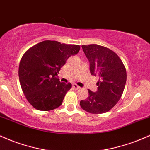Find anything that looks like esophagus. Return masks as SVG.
<instances>
[{"label":"esophagus","mask_w":150,"mask_h":150,"mask_svg":"<svg viewBox=\"0 0 150 150\" xmlns=\"http://www.w3.org/2000/svg\"><path fill=\"white\" fill-rule=\"evenodd\" d=\"M72 87H73V88H74L75 90H78V89H79V88H80V87L79 86L77 85L76 83H74L73 85H72Z\"/></svg>","instance_id":"1"}]
</instances>
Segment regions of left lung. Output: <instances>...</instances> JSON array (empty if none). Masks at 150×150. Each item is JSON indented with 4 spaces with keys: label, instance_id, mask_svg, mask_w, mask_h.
I'll use <instances>...</instances> for the list:
<instances>
[{
    "label": "left lung",
    "instance_id": "8db88e82",
    "mask_svg": "<svg viewBox=\"0 0 150 150\" xmlns=\"http://www.w3.org/2000/svg\"><path fill=\"white\" fill-rule=\"evenodd\" d=\"M85 55L90 62L92 75H98L96 92L88 91L86 99L81 100L80 105L92 114L105 113L112 109L120 100L127 80L125 65L117 54L110 49L100 45H82Z\"/></svg>",
    "mask_w": 150,
    "mask_h": 150
}]
</instances>
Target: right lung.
<instances>
[{"label":"right lung","instance_id":"obj_1","mask_svg":"<svg viewBox=\"0 0 150 150\" xmlns=\"http://www.w3.org/2000/svg\"><path fill=\"white\" fill-rule=\"evenodd\" d=\"M79 50V45L45 40L25 52L18 75L23 93L32 106L48 111L62 105L71 83H61L57 75L69 57Z\"/></svg>","mask_w":150,"mask_h":150}]
</instances>
